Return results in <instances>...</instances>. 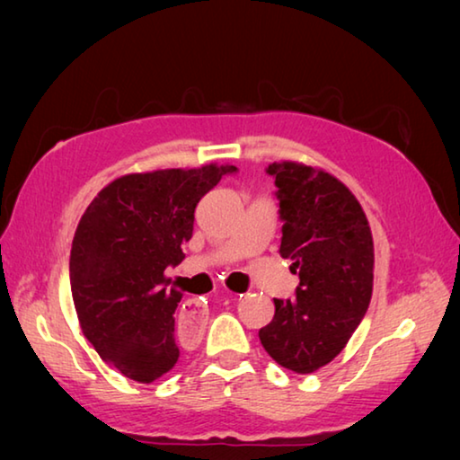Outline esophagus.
Returning a JSON list of instances; mask_svg holds the SVG:
<instances>
[{
	"label": "esophagus",
	"instance_id": "1",
	"mask_svg": "<svg viewBox=\"0 0 460 460\" xmlns=\"http://www.w3.org/2000/svg\"><path fill=\"white\" fill-rule=\"evenodd\" d=\"M231 298L237 300L239 294H229ZM208 314L205 306L199 300H186L182 305L181 314H178V334L186 341H199L205 331Z\"/></svg>",
	"mask_w": 460,
	"mask_h": 460
}]
</instances>
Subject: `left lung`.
<instances>
[{
    "instance_id": "8db88e82",
    "label": "left lung",
    "mask_w": 460,
    "mask_h": 460,
    "mask_svg": "<svg viewBox=\"0 0 460 460\" xmlns=\"http://www.w3.org/2000/svg\"><path fill=\"white\" fill-rule=\"evenodd\" d=\"M282 243L300 286L274 298L276 314L260 331L268 355L296 373H313L337 357L367 313L373 292V237L359 200L321 168L274 162Z\"/></svg>"
}]
</instances>
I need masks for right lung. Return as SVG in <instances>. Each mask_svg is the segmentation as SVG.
<instances>
[{
    "instance_id": "add662e5",
    "label": "right lung",
    "mask_w": 460,
    "mask_h": 460,
    "mask_svg": "<svg viewBox=\"0 0 460 460\" xmlns=\"http://www.w3.org/2000/svg\"><path fill=\"white\" fill-rule=\"evenodd\" d=\"M235 166L168 168L115 178L75 231L71 292L83 334L101 359L139 384L174 367V310L182 294L164 270L184 260L194 208Z\"/></svg>"
}]
</instances>
